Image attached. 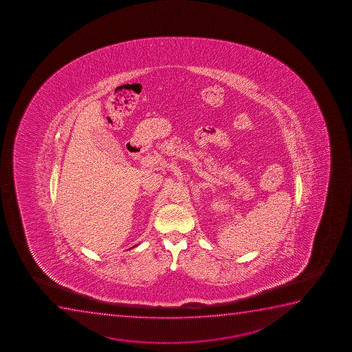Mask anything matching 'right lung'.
<instances>
[{
  "label": "right lung",
  "instance_id": "1",
  "mask_svg": "<svg viewBox=\"0 0 352 352\" xmlns=\"http://www.w3.org/2000/svg\"><path fill=\"white\" fill-rule=\"evenodd\" d=\"M135 246H137V245H135Z\"/></svg>",
  "mask_w": 352,
  "mask_h": 352
}]
</instances>
